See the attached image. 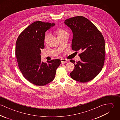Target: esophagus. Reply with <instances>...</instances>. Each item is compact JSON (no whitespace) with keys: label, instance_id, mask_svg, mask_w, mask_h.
Instances as JSON below:
<instances>
[{"label":"esophagus","instance_id":"1","mask_svg":"<svg viewBox=\"0 0 120 120\" xmlns=\"http://www.w3.org/2000/svg\"><path fill=\"white\" fill-rule=\"evenodd\" d=\"M61 60V63L62 64H64V63H67L68 62V60L67 59H61L60 60Z\"/></svg>","mask_w":120,"mask_h":120}]
</instances>
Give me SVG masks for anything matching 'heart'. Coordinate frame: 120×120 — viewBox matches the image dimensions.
<instances>
[{
	"mask_svg": "<svg viewBox=\"0 0 120 120\" xmlns=\"http://www.w3.org/2000/svg\"><path fill=\"white\" fill-rule=\"evenodd\" d=\"M56 33L59 38L64 35L68 34V32L65 30L61 28L57 29L56 30ZM50 36V34L49 33H47L45 34L44 38V41L45 43H47L49 41Z\"/></svg>",
	"mask_w": 120,
	"mask_h": 120,
	"instance_id": "obj_1",
	"label": "heart"
}]
</instances>
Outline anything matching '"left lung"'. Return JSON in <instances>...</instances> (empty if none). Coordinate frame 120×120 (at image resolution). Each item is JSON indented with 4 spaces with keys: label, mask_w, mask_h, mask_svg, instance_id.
Wrapping results in <instances>:
<instances>
[{
    "label": "left lung",
    "mask_w": 120,
    "mask_h": 120,
    "mask_svg": "<svg viewBox=\"0 0 120 120\" xmlns=\"http://www.w3.org/2000/svg\"><path fill=\"white\" fill-rule=\"evenodd\" d=\"M65 24L71 30L73 38L71 49L80 50V60L74 64V69L70 73L74 80L86 83L95 78L103 68L105 60V41L103 34L88 19L77 16L67 19Z\"/></svg>",
    "instance_id": "8db88e82"
}]
</instances>
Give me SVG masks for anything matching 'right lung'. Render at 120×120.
<instances>
[{
	"label": "right lung",
	"instance_id": "obj_1",
	"mask_svg": "<svg viewBox=\"0 0 120 120\" xmlns=\"http://www.w3.org/2000/svg\"><path fill=\"white\" fill-rule=\"evenodd\" d=\"M55 23L36 21L27 27L18 36L16 43V56L18 67L23 77L34 85L43 86L52 81L59 59L44 63L41 61V49L44 48L45 32Z\"/></svg>",
	"mask_w": 120,
	"mask_h": 120
}]
</instances>
